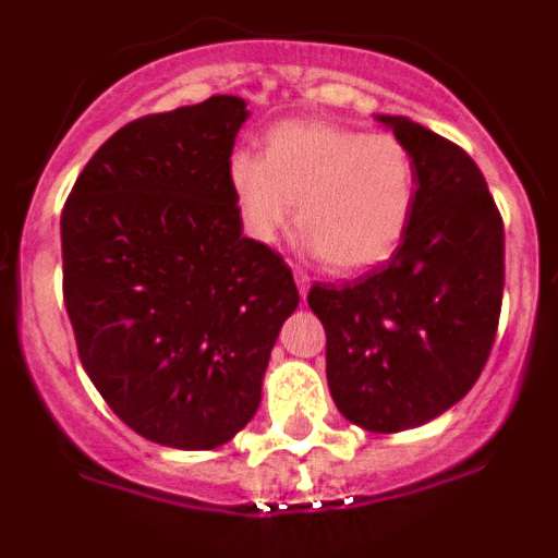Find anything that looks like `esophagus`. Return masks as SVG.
Segmentation results:
<instances>
[{"instance_id":"obj_1","label":"esophagus","mask_w":558,"mask_h":558,"mask_svg":"<svg viewBox=\"0 0 558 558\" xmlns=\"http://www.w3.org/2000/svg\"><path fill=\"white\" fill-rule=\"evenodd\" d=\"M293 276H295V284H299V293H302V299H304V295H307V288H310V276L299 268L293 270Z\"/></svg>"}]
</instances>
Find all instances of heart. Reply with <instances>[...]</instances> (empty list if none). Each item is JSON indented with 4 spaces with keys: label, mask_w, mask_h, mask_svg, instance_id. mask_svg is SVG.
Instances as JSON below:
<instances>
[{
    "label": "heart",
    "mask_w": 558,
    "mask_h": 558,
    "mask_svg": "<svg viewBox=\"0 0 558 558\" xmlns=\"http://www.w3.org/2000/svg\"><path fill=\"white\" fill-rule=\"evenodd\" d=\"M229 190L245 234L276 243L293 218L310 251L338 274L386 263L418 198L413 150L393 133L288 120L265 133L263 156H229Z\"/></svg>",
    "instance_id": "obj_1"
}]
</instances>
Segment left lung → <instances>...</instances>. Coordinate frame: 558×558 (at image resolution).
Listing matches in <instances>:
<instances>
[{"mask_svg":"<svg viewBox=\"0 0 558 558\" xmlns=\"http://www.w3.org/2000/svg\"><path fill=\"white\" fill-rule=\"evenodd\" d=\"M413 150L418 198L386 265L313 284L327 383L349 422L399 433L470 393L497 335L506 279L502 218L470 153L408 117H377Z\"/></svg>","mask_w":558,"mask_h":558,"instance_id":"8db88e82","label":"left lung"}]
</instances>
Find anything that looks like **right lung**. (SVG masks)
I'll use <instances>...</instances> for the list:
<instances>
[{
  "mask_svg": "<svg viewBox=\"0 0 558 558\" xmlns=\"http://www.w3.org/2000/svg\"><path fill=\"white\" fill-rule=\"evenodd\" d=\"M243 97L128 122L88 159L61 211L63 302L77 354L131 430L215 450L263 399L299 290L284 259L243 236L229 156Z\"/></svg>",
  "mask_w": 558,
  "mask_h": 558,
  "instance_id": "right-lung-1",
  "label": "right lung"
}]
</instances>
